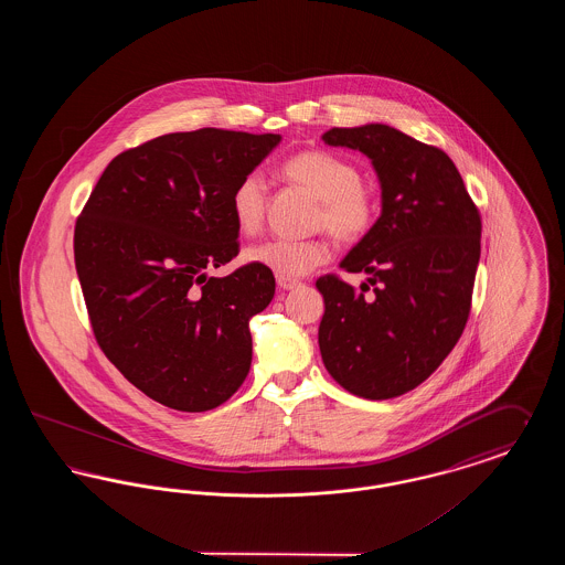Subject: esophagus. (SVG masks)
I'll return each mask as SVG.
<instances>
[{
    "label": "esophagus",
    "mask_w": 565,
    "mask_h": 565,
    "mask_svg": "<svg viewBox=\"0 0 565 565\" xmlns=\"http://www.w3.org/2000/svg\"><path fill=\"white\" fill-rule=\"evenodd\" d=\"M277 286H279V290H286V292H290V290L300 288L302 284H300V281H296V279H288V277H277Z\"/></svg>",
    "instance_id": "obj_1"
}]
</instances>
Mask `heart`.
I'll return each instance as SVG.
<instances>
[{
    "label": "heart",
    "instance_id": "1",
    "mask_svg": "<svg viewBox=\"0 0 565 565\" xmlns=\"http://www.w3.org/2000/svg\"><path fill=\"white\" fill-rule=\"evenodd\" d=\"M284 175L320 201L316 224L339 242H358L375 222V201L362 189V173L353 162L322 150H307L284 164ZM231 212L237 228L254 235L267 212V186L258 173H247L231 196ZM243 260L252 267L270 270L277 277H302L328 260V245L309 242H269L249 245Z\"/></svg>",
    "mask_w": 565,
    "mask_h": 565
}]
</instances>
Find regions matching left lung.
Listing matches in <instances>:
<instances>
[{
    "label": "left lung",
    "mask_w": 565,
    "mask_h": 565,
    "mask_svg": "<svg viewBox=\"0 0 565 565\" xmlns=\"http://www.w3.org/2000/svg\"><path fill=\"white\" fill-rule=\"evenodd\" d=\"M323 143L369 157L381 215L341 260L366 273L355 290L334 275L318 332L323 366L348 392L387 401L415 390L456 348L481 258V215L454 161L390 125L330 129Z\"/></svg>",
    "instance_id": "8db88e82"
}]
</instances>
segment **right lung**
Here are the masks:
<instances>
[{"label": "right lung", "mask_w": 565, "mask_h": 565, "mask_svg": "<svg viewBox=\"0 0 565 565\" xmlns=\"http://www.w3.org/2000/svg\"><path fill=\"white\" fill-rule=\"evenodd\" d=\"M281 135H161L118 154L88 196L74 256L95 339L148 398L201 413L249 373V320L275 295L270 270H210L239 254L231 196Z\"/></svg>", "instance_id": "1"}]
</instances>
